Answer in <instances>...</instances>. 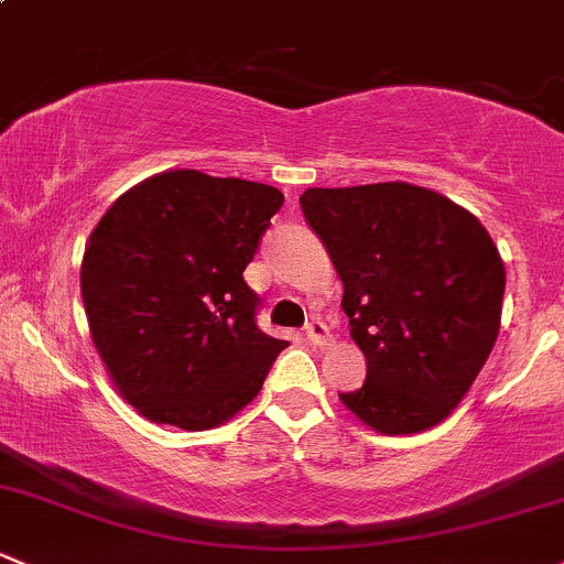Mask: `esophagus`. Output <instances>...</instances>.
Masks as SVG:
<instances>
[{
    "mask_svg": "<svg viewBox=\"0 0 564 564\" xmlns=\"http://www.w3.org/2000/svg\"><path fill=\"white\" fill-rule=\"evenodd\" d=\"M306 338H308V341H312V344H317V347H328V344L333 341L328 325L319 323V319H312V323L306 325Z\"/></svg>",
    "mask_w": 564,
    "mask_h": 564,
    "instance_id": "obj_1",
    "label": "esophagus"
}]
</instances>
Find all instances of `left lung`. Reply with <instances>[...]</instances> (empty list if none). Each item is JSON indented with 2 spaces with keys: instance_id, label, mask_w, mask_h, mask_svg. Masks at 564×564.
<instances>
[{
  "instance_id": "1",
  "label": "left lung",
  "mask_w": 564,
  "mask_h": 564,
  "mask_svg": "<svg viewBox=\"0 0 564 564\" xmlns=\"http://www.w3.org/2000/svg\"><path fill=\"white\" fill-rule=\"evenodd\" d=\"M301 209L344 282L366 355L341 403L371 430L411 435L457 409L500 330L506 265L476 215L409 183L306 187Z\"/></svg>"
}]
</instances>
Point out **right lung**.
Here are the masks:
<instances>
[{
  "mask_svg": "<svg viewBox=\"0 0 564 564\" xmlns=\"http://www.w3.org/2000/svg\"><path fill=\"white\" fill-rule=\"evenodd\" d=\"M282 202L271 185L169 169L96 223L80 265L90 338L144 420L209 430L260 392L288 341L258 330L241 274Z\"/></svg>",
  "mask_w": 564,
  "mask_h": 564,
  "instance_id": "obj_1",
  "label": "right lung"
}]
</instances>
